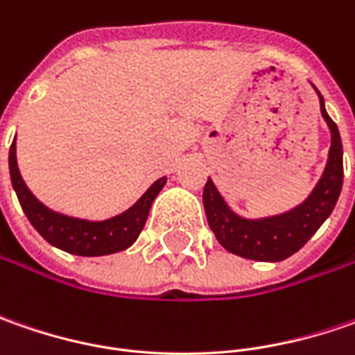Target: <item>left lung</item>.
I'll return each instance as SVG.
<instances>
[{
	"label": "left lung",
	"mask_w": 355,
	"mask_h": 355,
	"mask_svg": "<svg viewBox=\"0 0 355 355\" xmlns=\"http://www.w3.org/2000/svg\"><path fill=\"white\" fill-rule=\"evenodd\" d=\"M314 90L320 98L322 118L330 128L332 144L324 173L302 203L279 215L249 219L227 205L211 178L203 187V207L207 215V223L217 241L221 243V247L229 252L263 263L284 261L296 251H300L308 243V239L320 229L322 223L334 211L344 182V150L338 126L328 116L318 89L314 87Z\"/></svg>",
	"instance_id": "obj_1"
}]
</instances>
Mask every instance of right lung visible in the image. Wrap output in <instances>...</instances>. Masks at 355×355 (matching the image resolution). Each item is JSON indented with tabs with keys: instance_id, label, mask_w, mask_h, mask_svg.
Listing matches in <instances>:
<instances>
[{
	"instance_id": "obj_1",
	"label": "right lung",
	"mask_w": 355,
	"mask_h": 355,
	"mask_svg": "<svg viewBox=\"0 0 355 355\" xmlns=\"http://www.w3.org/2000/svg\"><path fill=\"white\" fill-rule=\"evenodd\" d=\"M9 175L19 199L21 209L25 211L31 225L37 229V233L53 247L71 252V254H78V257H104V254L124 251L130 245H134V241L138 239L146 225L154 199L168 182L166 175L156 180L146 189L142 198L126 211L118 213L110 219H103V221H90V219H80V217L53 211L51 207L35 198L31 189L23 182L21 171L17 168L15 140L9 148Z\"/></svg>"
}]
</instances>
